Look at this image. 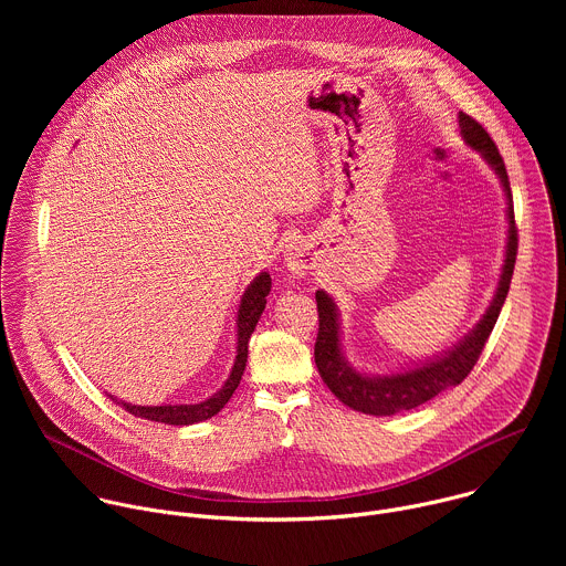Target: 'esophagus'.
Masks as SVG:
<instances>
[{
    "label": "esophagus",
    "instance_id": "34e87169",
    "mask_svg": "<svg viewBox=\"0 0 566 566\" xmlns=\"http://www.w3.org/2000/svg\"><path fill=\"white\" fill-rule=\"evenodd\" d=\"M315 264L313 251L304 244V241H293L286 249V266L293 275H306Z\"/></svg>",
    "mask_w": 566,
    "mask_h": 566
}]
</instances>
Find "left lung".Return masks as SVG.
I'll return each mask as SVG.
<instances>
[{"mask_svg":"<svg viewBox=\"0 0 566 566\" xmlns=\"http://www.w3.org/2000/svg\"><path fill=\"white\" fill-rule=\"evenodd\" d=\"M459 125L465 143L483 154L493 170L500 175V181L504 186L506 199H509V249H506V262L502 271V280L495 293L493 304L489 306L486 315L474 327V332L457 345L452 352L441 356L439 360H432L423 367L410 369L406 374H394L382 378H369L352 369L340 354V340H338V315L336 304L325 291L315 293L317 302V338H315V365L327 382V387L345 402V406L371 415V417H391L402 410H412L423 406L426 400L439 396L443 389L454 387L463 382V378L472 371L476 365L483 347H486L495 322L500 317V311L504 306V300L511 289V277L515 269L517 258V226H515V210H513V195H511V181L506 175L504 158L491 138V134L481 127L472 116L459 114Z\"/></svg>","mask_w":566,"mask_h":566,"instance_id":"obj_1","label":"left lung"}]
</instances>
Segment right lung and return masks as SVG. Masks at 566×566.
I'll use <instances>...</instances> for the list:
<instances>
[{
    "label": "right lung",
    "mask_w": 566,
    "mask_h": 566,
    "mask_svg": "<svg viewBox=\"0 0 566 566\" xmlns=\"http://www.w3.org/2000/svg\"><path fill=\"white\" fill-rule=\"evenodd\" d=\"M271 293V275L262 273L260 277H255V282L247 289L244 297H241L239 304V317H237V358H234V367L230 371V378L226 380V385L210 396L203 402H197V406H154V408H143V406H129V402H120V406L140 419L147 421H158V423H168V426H192L206 419H212L226 402L230 400L232 391L237 389L241 374L247 369V358H249V338L255 332L258 319L266 306V297ZM116 400V398H112Z\"/></svg>",
    "instance_id": "1"
}]
</instances>
